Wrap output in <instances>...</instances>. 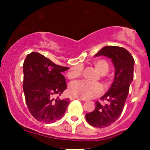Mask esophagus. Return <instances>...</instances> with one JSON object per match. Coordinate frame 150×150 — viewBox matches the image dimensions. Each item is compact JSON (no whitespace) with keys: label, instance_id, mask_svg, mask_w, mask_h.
Instances as JSON below:
<instances>
[{"label":"esophagus","instance_id":"esophagus-1","mask_svg":"<svg viewBox=\"0 0 150 150\" xmlns=\"http://www.w3.org/2000/svg\"><path fill=\"white\" fill-rule=\"evenodd\" d=\"M69 99H70V100H74V99H78V100L86 101V99H81V98H78V97H76V96H71L70 97H69Z\"/></svg>","mask_w":150,"mask_h":150}]
</instances>
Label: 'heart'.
Here are the masks:
<instances>
[{"label":"heart","instance_id":"1","mask_svg":"<svg viewBox=\"0 0 150 150\" xmlns=\"http://www.w3.org/2000/svg\"><path fill=\"white\" fill-rule=\"evenodd\" d=\"M93 66L102 75V79L105 82H109L110 78L106 77V74L110 70V65L104 59H97L93 62ZM82 75V68L81 67H74L68 72L67 76L69 79L79 78ZM69 93L73 96L81 99H91L102 94L103 88L100 84L88 83L86 81H75L69 86Z\"/></svg>","mask_w":150,"mask_h":150}]
</instances>
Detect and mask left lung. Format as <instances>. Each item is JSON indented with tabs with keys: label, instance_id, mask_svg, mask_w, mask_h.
<instances>
[{
	"label": "left lung",
	"instance_id": "obj_1",
	"mask_svg": "<svg viewBox=\"0 0 150 150\" xmlns=\"http://www.w3.org/2000/svg\"><path fill=\"white\" fill-rule=\"evenodd\" d=\"M106 56L112 59L115 69V79L110 90L101 98L107 104L96 102L93 112L86 115V119L91 125L105 128L118 119L123 110L129 86L134 78V59L125 48L119 46H105L95 57Z\"/></svg>",
	"mask_w": 150,
	"mask_h": 150
}]
</instances>
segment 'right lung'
I'll use <instances>...</instances> for the list:
<instances>
[{
    "instance_id": "add662e5",
    "label": "right lung",
    "mask_w": 150,
    "mask_h": 150,
    "mask_svg": "<svg viewBox=\"0 0 150 150\" xmlns=\"http://www.w3.org/2000/svg\"><path fill=\"white\" fill-rule=\"evenodd\" d=\"M68 69L40 53L27 56L23 64V91L29 111L38 121L52 123L65 113L69 99L59 96L67 88L62 72Z\"/></svg>"
}]
</instances>
